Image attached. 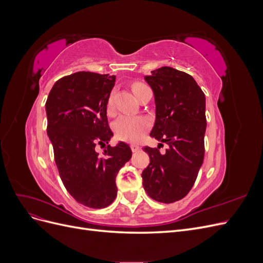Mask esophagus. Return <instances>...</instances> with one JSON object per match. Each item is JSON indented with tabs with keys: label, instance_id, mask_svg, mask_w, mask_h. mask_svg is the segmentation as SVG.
I'll return each mask as SVG.
<instances>
[{
	"label": "esophagus",
	"instance_id": "1",
	"mask_svg": "<svg viewBox=\"0 0 263 263\" xmlns=\"http://www.w3.org/2000/svg\"><path fill=\"white\" fill-rule=\"evenodd\" d=\"M130 148H132V151H133V153H137V151L140 149V148H139V146H138V145H136V144H132V145H130Z\"/></svg>",
	"mask_w": 263,
	"mask_h": 263
}]
</instances>
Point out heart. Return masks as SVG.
I'll return each mask as SVG.
<instances>
[{
    "instance_id": "1",
    "label": "heart",
    "mask_w": 263,
    "mask_h": 263,
    "mask_svg": "<svg viewBox=\"0 0 263 263\" xmlns=\"http://www.w3.org/2000/svg\"><path fill=\"white\" fill-rule=\"evenodd\" d=\"M144 86L145 84L142 83H135L133 85L134 94H136L137 91ZM112 102H113V97L110 95V98L108 100V107L112 106ZM147 128H148L147 119L139 116L123 115V116H119L114 123V132H115L116 137L127 141L137 140Z\"/></svg>"
}]
</instances>
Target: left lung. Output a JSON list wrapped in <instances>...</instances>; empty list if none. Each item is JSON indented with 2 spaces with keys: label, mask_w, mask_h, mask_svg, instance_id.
Returning a JSON list of instances; mask_svg holds the SVG:
<instances>
[{
  "label": "left lung",
  "mask_w": 263,
  "mask_h": 263,
  "mask_svg": "<svg viewBox=\"0 0 263 263\" xmlns=\"http://www.w3.org/2000/svg\"><path fill=\"white\" fill-rule=\"evenodd\" d=\"M145 80L154 91L156 104L150 136L168 148L164 154L144 148L150 163L141 173L142 185L153 200L173 203L190 192L203 164L205 95L192 77L171 67L151 71Z\"/></svg>",
  "instance_id": "1"
}]
</instances>
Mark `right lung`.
<instances>
[{
  "mask_svg": "<svg viewBox=\"0 0 263 263\" xmlns=\"http://www.w3.org/2000/svg\"><path fill=\"white\" fill-rule=\"evenodd\" d=\"M115 76L80 71L55 82L46 102L47 134L63 185L74 200L103 209L117 195L115 178L132 158L130 147L113 137L107 123V103ZM106 148L103 156L95 150Z\"/></svg>",
  "mask_w": 263,
  "mask_h": 263,
  "instance_id": "1",
  "label": "right lung"
}]
</instances>
